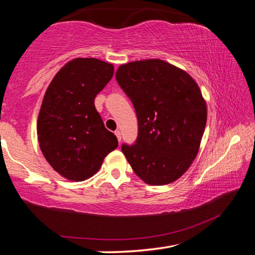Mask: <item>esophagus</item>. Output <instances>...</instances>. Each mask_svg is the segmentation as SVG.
<instances>
[{"mask_svg":"<svg viewBox=\"0 0 255 255\" xmlns=\"http://www.w3.org/2000/svg\"><path fill=\"white\" fill-rule=\"evenodd\" d=\"M115 135L117 136V139L120 141L122 140V132H120V130H116L115 131Z\"/></svg>","mask_w":255,"mask_h":255,"instance_id":"1","label":"esophagus"}]
</instances>
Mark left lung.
Segmentation results:
<instances>
[{"label": "left lung", "instance_id": "left-lung-1", "mask_svg": "<svg viewBox=\"0 0 255 255\" xmlns=\"http://www.w3.org/2000/svg\"><path fill=\"white\" fill-rule=\"evenodd\" d=\"M116 80L130 98L138 120L135 144L122 146L133 172L150 185L182 176L200 147L207 105L187 72L162 59L120 65Z\"/></svg>", "mask_w": 255, "mask_h": 255}]
</instances>
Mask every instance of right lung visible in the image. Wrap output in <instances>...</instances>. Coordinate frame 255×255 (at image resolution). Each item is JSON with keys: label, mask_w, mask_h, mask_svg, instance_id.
<instances>
[{"label": "right lung", "mask_w": 255, "mask_h": 255, "mask_svg": "<svg viewBox=\"0 0 255 255\" xmlns=\"http://www.w3.org/2000/svg\"><path fill=\"white\" fill-rule=\"evenodd\" d=\"M114 65L97 58L66 63L46 90L37 120L39 147L63 178L84 181L96 174L118 139L105 127L94 99L114 75Z\"/></svg>", "instance_id": "add662e5"}]
</instances>
